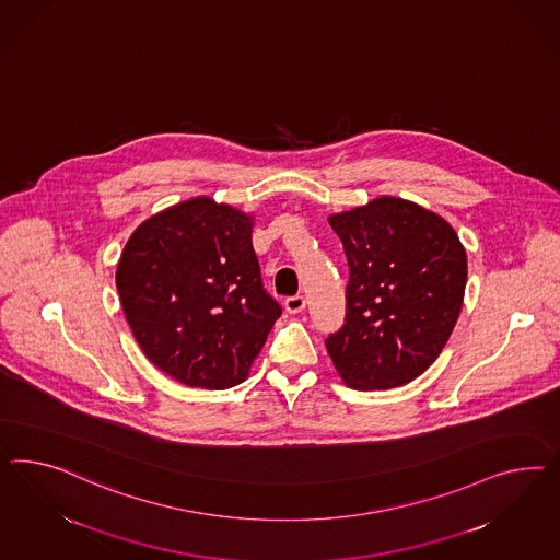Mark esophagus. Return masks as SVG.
<instances>
[{"label": "esophagus", "mask_w": 560, "mask_h": 560, "mask_svg": "<svg viewBox=\"0 0 560 560\" xmlns=\"http://www.w3.org/2000/svg\"><path fill=\"white\" fill-rule=\"evenodd\" d=\"M303 307H305V298L303 295H293V298L285 300V310H288L289 314H300V312H303Z\"/></svg>", "instance_id": "34e87169"}]
</instances>
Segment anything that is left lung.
I'll list each match as a JSON object with an SVG mask.
<instances>
[{
  "instance_id": "obj_1",
  "label": "left lung",
  "mask_w": 560,
  "mask_h": 560,
  "mask_svg": "<svg viewBox=\"0 0 560 560\" xmlns=\"http://www.w3.org/2000/svg\"><path fill=\"white\" fill-rule=\"evenodd\" d=\"M328 222L350 269L347 322L326 340L334 369L359 392L406 385L453 334L467 250L444 218L401 197H377Z\"/></svg>"
}]
</instances>
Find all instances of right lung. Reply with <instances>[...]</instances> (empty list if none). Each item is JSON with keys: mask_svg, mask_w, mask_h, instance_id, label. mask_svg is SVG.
Listing matches in <instances>:
<instances>
[{"mask_svg": "<svg viewBox=\"0 0 560 560\" xmlns=\"http://www.w3.org/2000/svg\"><path fill=\"white\" fill-rule=\"evenodd\" d=\"M253 228L255 215L191 197L147 218L121 250L126 322L144 357L183 385L242 383L281 316L262 289Z\"/></svg>", "mask_w": 560, "mask_h": 560, "instance_id": "right-lung-1", "label": "right lung"}]
</instances>
